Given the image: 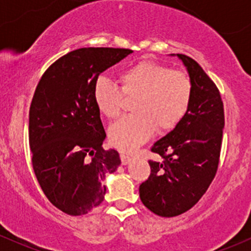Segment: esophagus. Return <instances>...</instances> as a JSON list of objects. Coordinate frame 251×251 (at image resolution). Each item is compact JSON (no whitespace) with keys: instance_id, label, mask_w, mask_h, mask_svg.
Wrapping results in <instances>:
<instances>
[{"instance_id":"1","label":"esophagus","mask_w":251,"mask_h":251,"mask_svg":"<svg viewBox=\"0 0 251 251\" xmlns=\"http://www.w3.org/2000/svg\"><path fill=\"white\" fill-rule=\"evenodd\" d=\"M120 158H121V163H123V165H127V164L131 161V156L125 153H121Z\"/></svg>"}]
</instances>
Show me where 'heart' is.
Wrapping results in <instances>:
<instances>
[{"instance_id":"1","label":"heart","mask_w":251,"mask_h":251,"mask_svg":"<svg viewBox=\"0 0 251 251\" xmlns=\"http://www.w3.org/2000/svg\"><path fill=\"white\" fill-rule=\"evenodd\" d=\"M120 90L113 81L100 77L93 87L98 111L115 119L125 100H133V115L116 121L109 127L111 146L123 151H133L151 137L174 130L188 113L193 85L188 74L155 62H141L119 73Z\"/></svg>"}]
</instances>
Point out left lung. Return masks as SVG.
I'll list each match as a JSON object with an SVG mask.
<instances>
[{"label": "left lung", "instance_id": "8db88e82", "mask_svg": "<svg viewBox=\"0 0 251 251\" xmlns=\"http://www.w3.org/2000/svg\"><path fill=\"white\" fill-rule=\"evenodd\" d=\"M177 57L193 85L191 107L177 127L153 144L151 151L164 161L149 160L151 176L140 186L144 206L163 217L186 212L209 188L219 166L225 127L224 103L214 81L194 59Z\"/></svg>", "mask_w": 251, "mask_h": 251}]
</instances>
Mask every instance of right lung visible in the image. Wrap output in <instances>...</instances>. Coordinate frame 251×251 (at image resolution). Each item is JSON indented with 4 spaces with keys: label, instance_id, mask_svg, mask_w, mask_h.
Masks as SVG:
<instances>
[{
    "label": "right lung",
    "instance_id": "add662e5",
    "mask_svg": "<svg viewBox=\"0 0 251 251\" xmlns=\"http://www.w3.org/2000/svg\"><path fill=\"white\" fill-rule=\"evenodd\" d=\"M133 50L87 47L69 52L45 72L29 111L32 168L45 196L72 216L85 215L104 199L105 175L121 164L104 151L105 131L93 100L98 76Z\"/></svg>",
    "mask_w": 251,
    "mask_h": 251
}]
</instances>
